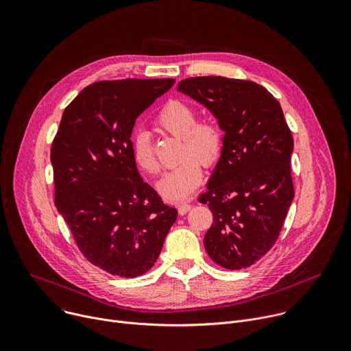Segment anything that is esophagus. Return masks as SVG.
<instances>
[{
    "instance_id": "1",
    "label": "esophagus",
    "mask_w": 351,
    "mask_h": 351,
    "mask_svg": "<svg viewBox=\"0 0 351 351\" xmlns=\"http://www.w3.org/2000/svg\"><path fill=\"white\" fill-rule=\"evenodd\" d=\"M178 213L181 215V216H184V215H186L189 210H191V204L189 203H181V204H178Z\"/></svg>"
}]
</instances>
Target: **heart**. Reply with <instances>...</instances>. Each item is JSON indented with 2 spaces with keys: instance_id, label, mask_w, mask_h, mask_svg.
I'll list each match as a JSON object with an SVG mask.
<instances>
[{
  "instance_id": "obj_1",
  "label": "heart",
  "mask_w": 351,
  "mask_h": 351,
  "mask_svg": "<svg viewBox=\"0 0 351 351\" xmlns=\"http://www.w3.org/2000/svg\"><path fill=\"white\" fill-rule=\"evenodd\" d=\"M156 125L166 134L180 138L178 159L176 167L163 174L158 181L159 193L167 200H182L193 193L202 182L203 169L215 165L223 151V131L215 120L197 121L193 108L181 101L167 102L156 116ZM132 158L145 173L159 171L151 135L139 131L132 139Z\"/></svg>"
}]
</instances>
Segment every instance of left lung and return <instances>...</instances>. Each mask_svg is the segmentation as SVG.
I'll list each match as a JSON object with an SVG mask.
<instances>
[{"label": "left lung", "mask_w": 351, "mask_h": 351, "mask_svg": "<svg viewBox=\"0 0 351 351\" xmlns=\"http://www.w3.org/2000/svg\"><path fill=\"white\" fill-rule=\"evenodd\" d=\"M177 90L202 104L224 132L220 159L199 202L213 212L207 254L227 269L260 260L275 243L293 200V138L279 102L261 86L191 77Z\"/></svg>", "instance_id": "1"}]
</instances>
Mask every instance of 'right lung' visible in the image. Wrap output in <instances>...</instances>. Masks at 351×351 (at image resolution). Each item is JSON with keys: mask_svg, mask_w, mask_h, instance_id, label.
Segmentation results:
<instances>
[{"mask_svg": "<svg viewBox=\"0 0 351 351\" xmlns=\"http://www.w3.org/2000/svg\"><path fill=\"white\" fill-rule=\"evenodd\" d=\"M174 83L88 86L64 109L52 143L58 212L84 257L112 275L151 269L178 216L139 176L131 143L135 119Z\"/></svg>", "mask_w": 351, "mask_h": 351, "instance_id": "add662e5", "label": "right lung"}]
</instances>
